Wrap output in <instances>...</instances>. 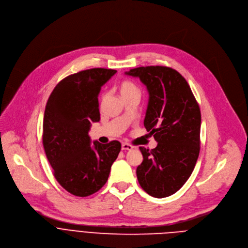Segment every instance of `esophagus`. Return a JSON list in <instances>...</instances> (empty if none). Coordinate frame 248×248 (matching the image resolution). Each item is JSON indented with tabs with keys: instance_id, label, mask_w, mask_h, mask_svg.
Returning a JSON list of instances; mask_svg holds the SVG:
<instances>
[{
	"instance_id": "obj_1",
	"label": "esophagus",
	"mask_w": 248,
	"mask_h": 248,
	"mask_svg": "<svg viewBox=\"0 0 248 248\" xmlns=\"http://www.w3.org/2000/svg\"><path fill=\"white\" fill-rule=\"evenodd\" d=\"M133 149V146L132 145H130V144H128V143H123L122 144V150H124V151H125V150H132Z\"/></svg>"
}]
</instances>
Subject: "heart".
Masks as SVG:
<instances>
[{"instance_id":"heart-1","label":"heart","mask_w":248,"mask_h":248,"mask_svg":"<svg viewBox=\"0 0 248 248\" xmlns=\"http://www.w3.org/2000/svg\"><path fill=\"white\" fill-rule=\"evenodd\" d=\"M120 93H121L122 96H124V95H127V94H130L133 93H138V89L133 84V82H131L129 80H124L120 86Z\"/></svg>"}]
</instances>
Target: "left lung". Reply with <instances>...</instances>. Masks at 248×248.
<instances>
[{
  "instance_id": "8db88e82",
  "label": "left lung",
  "mask_w": 248,
  "mask_h": 248,
  "mask_svg": "<svg viewBox=\"0 0 248 248\" xmlns=\"http://www.w3.org/2000/svg\"><path fill=\"white\" fill-rule=\"evenodd\" d=\"M139 78L149 93L144 120L157 145L139 147L143 161L136 170L141 188L154 198L176 193L191 176L200 154L201 110L187 80L164 66L138 67L124 73Z\"/></svg>"
}]
</instances>
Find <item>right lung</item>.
<instances>
[{"label":"right lung","mask_w":248,"mask_h":248,"mask_svg":"<svg viewBox=\"0 0 248 248\" xmlns=\"http://www.w3.org/2000/svg\"><path fill=\"white\" fill-rule=\"evenodd\" d=\"M117 73L93 68L59 81L46 106L43 145L57 182L70 194L88 197L107 182L122 145L101 144L89 135L92 123L99 122L98 94Z\"/></svg>","instance_id":"obj_1"}]
</instances>
